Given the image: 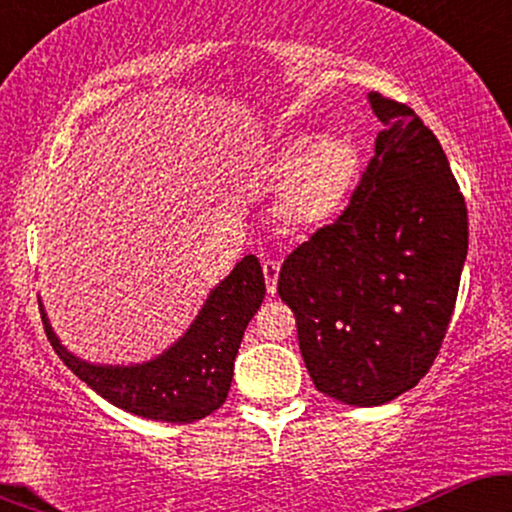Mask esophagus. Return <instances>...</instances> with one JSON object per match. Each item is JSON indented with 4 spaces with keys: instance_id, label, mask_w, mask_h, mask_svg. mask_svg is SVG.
I'll list each match as a JSON object with an SVG mask.
<instances>
[{
    "instance_id": "34e87169",
    "label": "esophagus",
    "mask_w": 512,
    "mask_h": 512,
    "mask_svg": "<svg viewBox=\"0 0 512 512\" xmlns=\"http://www.w3.org/2000/svg\"><path fill=\"white\" fill-rule=\"evenodd\" d=\"M262 272H264V281H267V291L274 296L276 279H279V262H274V260L262 262Z\"/></svg>"
}]
</instances>
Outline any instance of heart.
<instances>
[{
  "instance_id": "1",
  "label": "heart",
  "mask_w": 512,
  "mask_h": 512,
  "mask_svg": "<svg viewBox=\"0 0 512 512\" xmlns=\"http://www.w3.org/2000/svg\"><path fill=\"white\" fill-rule=\"evenodd\" d=\"M267 180L281 182L274 214L291 231L332 226L354 199L363 175L361 149L346 137L289 134L264 166Z\"/></svg>"
}]
</instances>
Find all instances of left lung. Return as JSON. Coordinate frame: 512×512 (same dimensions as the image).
<instances>
[{"instance_id":"obj_1","label":"left lung","mask_w":512,"mask_h":512,"mask_svg":"<svg viewBox=\"0 0 512 512\" xmlns=\"http://www.w3.org/2000/svg\"><path fill=\"white\" fill-rule=\"evenodd\" d=\"M368 101L385 129L354 199L286 257L279 296L322 395L392 402L436 361L467 260V204L448 156L409 105Z\"/></svg>"}]
</instances>
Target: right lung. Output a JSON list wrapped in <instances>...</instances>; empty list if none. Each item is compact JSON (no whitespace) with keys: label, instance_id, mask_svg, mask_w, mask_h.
Returning a JSON list of instances; mask_svg holds the SVG:
<instances>
[{"label":"right lung","instance_id":"add662e5","mask_svg":"<svg viewBox=\"0 0 512 512\" xmlns=\"http://www.w3.org/2000/svg\"><path fill=\"white\" fill-rule=\"evenodd\" d=\"M264 274L255 255H245L209 293L195 322L161 356L134 366H96L67 351L40 305L52 349L76 378L129 414L166 424H192L226 402L240 342L262 305Z\"/></svg>","mask_w":512,"mask_h":512}]
</instances>
